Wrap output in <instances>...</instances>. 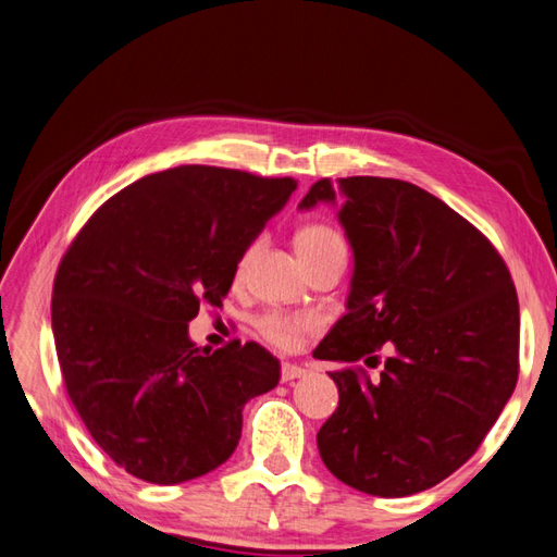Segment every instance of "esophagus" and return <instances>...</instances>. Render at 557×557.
I'll list each match as a JSON object with an SVG mask.
<instances>
[{
    "instance_id": "1",
    "label": "esophagus",
    "mask_w": 557,
    "mask_h": 557,
    "mask_svg": "<svg viewBox=\"0 0 557 557\" xmlns=\"http://www.w3.org/2000/svg\"><path fill=\"white\" fill-rule=\"evenodd\" d=\"M307 368L299 366V363H283L281 366V382H293L297 377H305Z\"/></svg>"
}]
</instances>
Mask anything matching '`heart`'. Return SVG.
Masks as SVG:
<instances>
[{
  "mask_svg": "<svg viewBox=\"0 0 557 557\" xmlns=\"http://www.w3.org/2000/svg\"><path fill=\"white\" fill-rule=\"evenodd\" d=\"M295 248L307 267L319 262L330 252L347 250L344 248L342 236L323 222H311V224H305V227H299L295 234ZM250 255H252V246L246 248L242 258H238L236 276H244ZM313 330H315V319L307 313L267 311L258 319V333L278 349H295L297 344L302 342V337L313 333Z\"/></svg>",
  "mask_w": 557,
  "mask_h": 557,
  "instance_id": "b5f03b06",
  "label": "heart"
}]
</instances>
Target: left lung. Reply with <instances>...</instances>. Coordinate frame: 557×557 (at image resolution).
<instances>
[{
  "mask_svg": "<svg viewBox=\"0 0 557 557\" xmlns=\"http://www.w3.org/2000/svg\"><path fill=\"white\" fill-rule=\"evenodd\" d=\"M354 248L347 313L313 349L337 410L315 443L327 471L374 497L438 485L473 457L518 382L520 311L508 267L457 210L394 177H342ZM335 201L323 177L302 208ZM370 379L358 362L376 367Z\"/></svg>",
  "mask_w": 557,
  "mask_h": 557,
  "instance_id": "obj_1",
  "label": "left lung"
}]
</instances>
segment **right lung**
Segmentation results:
<instances>
[{
  "instance_id": "add662e5",
  "label": "right lung",
  "mask_w": 557,
  "mask_h": 557,
  "mask_svg": "<svg viewBox=\"0 0 557 557\" xmlns=\"http://www.w3.org/2000/svg\"><path fill=\"white\" fill-rule=\"evenodd\" d=\"M293 177L177 166L116 191L58 264L51 299L65 391L116 466L157 485L199 478L242 438L244 405L278 384L258 342L197 349L187 323L222 307L238 258Z\"/></svg>"
}]
</instances>
